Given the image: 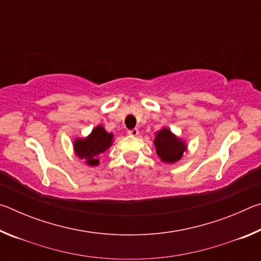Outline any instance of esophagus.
I'll return each instance as SVG.
<instances>
[{
    "label": "esophagus",
    "mask_w": 261,
    "mask_h": 261,
    "mask_svg": "<svg viewBox=\"0 0 261 261\" xmlns=\"http://www.w3.org/2000/svg\"><path fill=\"white\" fill-rule=\"evenodd\" d=\"M127 135H130L132 137H137L139 135V130L138 129H132V130H129L127 131Z\"/></svg>",
    "instance_id": "esophagus-1"
}]
</instances>
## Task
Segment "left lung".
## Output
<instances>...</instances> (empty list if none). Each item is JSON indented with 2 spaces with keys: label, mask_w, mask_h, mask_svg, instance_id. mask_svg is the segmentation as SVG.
Segmentation results:
<instances>
[{
  "label": "left lung",
  "mask_w": 261,
  "mask_h": 261,
  "mask_svg": "<svg viewBox=\"0 0 261 261\" xmlns=\"http://www.w3.org/2000/svg\"><path fill=\"white\" fill-rule=\"evenodd\" d=\"M158 156L168 165H173L182 159L184 152L188 149L187 141L176 136L173 131L163 126L156 131L153 140Z\"/></svg>",
  "instance_id": "left-lung-1"
}]
</instances>
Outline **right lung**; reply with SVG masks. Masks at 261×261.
<instances>
[{
  "instance_id": "right-lung-1",
  "label": "right lung",
  "mask_w": 261,
  "mask_h": 261,
  "mask_svg": "<svg viewBox=\"0 0 261 261\" xmlns=\"http://www.w3.org/2000/svg\"><path fill=\"white\" fill-rule=\"evenodd\" d=\"M114 141L112 132L106 131L105 127L99 124L91 134L83 138H74L73 152L88 167H98L100 165V155L110 148Z\"/></svg>"
}]
</instances>
